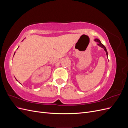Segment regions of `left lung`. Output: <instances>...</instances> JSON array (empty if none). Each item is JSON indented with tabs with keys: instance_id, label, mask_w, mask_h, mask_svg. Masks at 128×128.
I'll return each instance as SVG.
<instances>
[{
	"instance_id": "1",
	"label": "left lung",
	"mask_w": 128,
	"mask_h": 128,
	"mask_svg": "<svg viewBox=\"0 0 128 128\" xmlns=\"http://www.w3.org/2000/svg\"><path fill=\"white\" fill-rule=\"evenodd\" d=\"M94 40L95 42H98L97 45H98L99 46H100V47H101L102 48H104V51L106 52L107 56V58H108V52H107V50H106V48H105V46H104L102 43L101 42H100V40L99 39H97V38H96V39H94Z\"/></svg>"
}]
</instances>
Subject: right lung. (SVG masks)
<instances>
[{"label": "right lung", "mask_w": 128, "mask_h": 128, "mask_svg": "<svg viewBox=\"0 0 128 128\" xmlns=\"http://www.w3.org/2000/svg\"><path fill=\"white\" fill-rule=\"evenodd\" d=\"M23 40H22V41H23ZM18 47H19V46H18ZM18 48H17V49H18ZM15 52H14V56L15 55ZM15 79H16V78H15ZM16 80L18 81V80ZM20 84H21V83H20Z\"/></svg>", "instance_id": "1"}]
</instances>
